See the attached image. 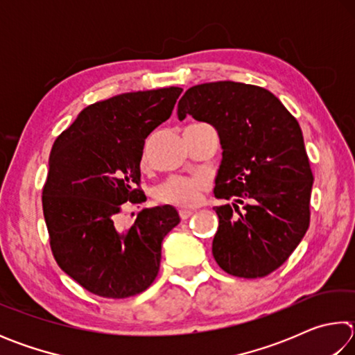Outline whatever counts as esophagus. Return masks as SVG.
<instances>
[{
    "mask_svg": "<svg viewBox=\"0 0 355 355\" xmlns=\"http://www.w3.org/2000/svg\"><path fill=\"white\" fill-rule=\"evenodd\" d=\"M178 214H180V218H182V220H186L188 218H191L192 214H194V209H180Z\"/></svg>",
    "mask_w": 355,
    "mask_h": 355,
    "instance_id": "1",
    "label": "esophagus"
}]
</instances>
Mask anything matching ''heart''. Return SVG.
Returning <instances> with one entry per match:
<instances>
[{"instance_id":"1","label":"heart","mask_w":355,"mask_h":355,"mask_svg":"<svg viewBox=\"0 0 355 355\" xmlns=\"http://www.w3.org/2000/svg\"><path fill=\"white\" fill-rule=\"evenodd\" d=\"M205 177H171L158 186L155 196L158 202L178 208H192L202 199V192L207 189Z\"/></svg>"}]
</instances>
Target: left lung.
Returning a JSON list of instances; mask_svg holds the SVG:
<instances>
[{"label": "left lung", "mask_w": 355, "mask_h": 355, "mask_svg": "<svg viewBox=\"0 0 355 355\" xmlns=\"http://www.w3.org/2000/svg\"><path fill=\"white\" fill-rule=\"evenodd\" d=\"M177 114L213 125L224 150L214 197L232 202L214 207L216 263L236 277L271 274L310 225L313 173L297 120L266 89L235 81L188 89Z\"/></svg>", "instance_id": "8db88e82"}]
</instances>
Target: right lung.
I'll return each instance as SVG.
<instances>
[{
  "instance_id": "add662e5",
  "label": "right lung",
  "mask_w": 355,
  "mask_h": 355,
  "mask_svg": "<svg viewBox=\"0 0 355 355\" xmlns=\"http://www.w3.org/2000/svg\"><path fill=\"white\" fill-rule=\"evenodd\" d=\"M182 92L164 87L97 101L53 144L42 191L50 248L59 268L89 293L136 296L158 275L161 243L180 222L177 209L144 208L130 228H120L119 214L147 200L144 144Z\"/></svg>"
}]
</instances>
